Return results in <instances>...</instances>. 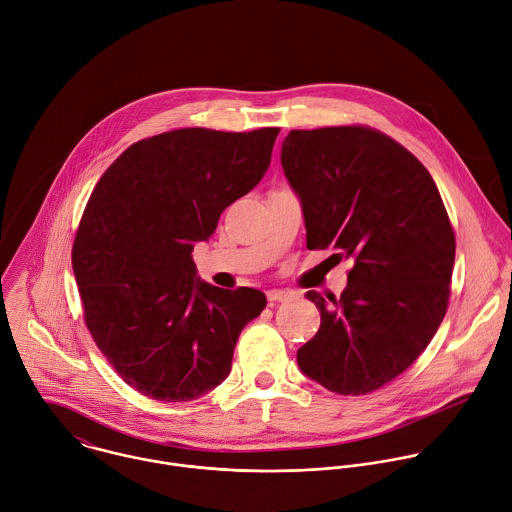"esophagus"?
<instances>
[{
  "label": "esophagus",
  "instance_id": "esophagus-1",
  "mask_svg": "<svg viewBox=\"0 0 512 512\" xmlns=\"http://www.w3.org/2000/svg\"><path fill=\"white\" fill-rule=\"evenodd\" d=\"M293 295L289 291H283V289H271L267 291V301L269 305H275V303H281V301H289Z\"/></svg>",
  "mask_w": 512,
  "mask_h": 512
}]
</instances>
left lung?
<instances>
[{
  "label": "left lung",
  "instance_id": "left-lung-1",
  "mask_svg": "<svg viewBox=\"0 0 512 512\" xmlns=\"http://www.w3.org/2000/svg\"><path fill=\"white\" fill-rule=\"evenodd\" d=\"M281 166L301 201L307 249L352 259L348 289L307 291L321 325L299 370L335 394H368L426 350L450 297L454 231L424 164L366 126L291 130Z\"/></svg>",
  "mask_w": 512,
  "mask_h": 512
}]
</instances>
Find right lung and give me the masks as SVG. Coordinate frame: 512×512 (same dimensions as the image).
<instances>
[{"label": "right lung", "mask_w": 512, "mask_h": 512, "mask_svg": "<svg viewBox=\"0 0 512 512\" xmlns=\"http://www.w3.org/2000/svg\"><path fill=\"white\" fill-rule=\"evenodd\" d=\"M279 128H181L128 146L80 221L72 267L96 346L136 392L189 402L231 372L265 293L197 277L193 249L267 173Z\"/></svg>", "instance_id": "1"}]
</instances>
